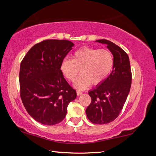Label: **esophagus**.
Segmentation results:
<instances>
[{
  "mask_svg": "<svg viewBox=\"0 0 156 156\" xmlns=\"http://www.w3.org/2000/svg\"><path fill=\"white\" fill-rule=\"evenodd\" d=\"M76 93H77L78 96H80V95L83 94V92L80 91H79V90H77V91H76Z\"/></svg>",
  "mask_w": 156,
  "mask_h": 156,
  "instance_id": "obj_1",
  "label": "esophagus"
}]
</instances>
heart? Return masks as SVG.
<instances>
[{"instance_id":"obj_1","label":"heart","mask_w":156,"mask_h":156,"mask_svg":"<svg viewBox=\"0 0 156 156\" xmlns=\"http://www.w3.org/2000/svg\"><path fill=\"white\" fill-rule=\"evenodd\" d=\"M113 54L106 49L84 47L73 53L72 59L65 58L60 64V72L69 81L73 82L80 73L81 76L74 85L79 89L93 84H101L109 76L113 67Z\"/></svg>"}]
</instances>
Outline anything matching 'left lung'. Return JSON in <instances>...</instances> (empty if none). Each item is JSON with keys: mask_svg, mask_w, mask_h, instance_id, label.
<instances>
[{"mask_svg": "<svg viewBox=\"0 0 156 156\" xmlns=\"http://www.w3.org/2000/svg\"><path fill=\"white\" fill-rule=\"evenodd\" d=\"M96 42L107 44L114 63L106 80L89 91L91 102L87 108L86 114L91 122L104 125L119 115L130 91L132 75L129 56L122 48L105 39Z\"/></svg>", "mask_w": 156, "mask_h": 156, "instance_id": "8db88e82", "label": "left lung"}]
</instances>
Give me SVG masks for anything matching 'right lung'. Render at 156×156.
Returning a JSON list of instances; mask_svg holds the SVG:
<instances>
[{"label": "right lung", "mask_w": 156, "mask_h": 156, "mask_svg": "<svg viewBox=\"0 0 156 156\" xmlns=\"http://www.w3.org/2000/svg\"><path fill=\"white\" fill-rule=\"evenodd\" d=\"M73 46L67 40H44L31 47L20 63L21 100L29 114L43 125L62 121L77 96L60 69Z\"/></svg>", "instance_id": "add662e5"}]
</instances>
